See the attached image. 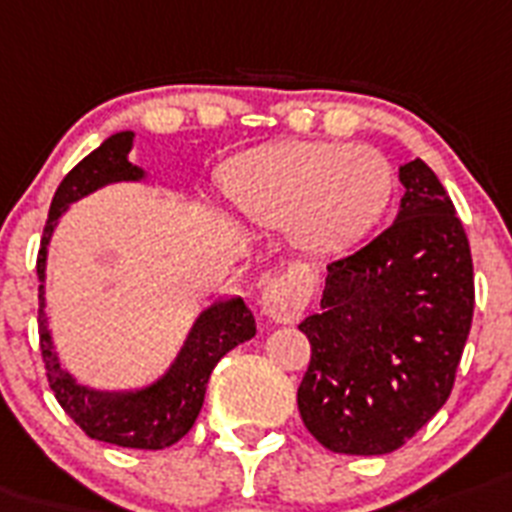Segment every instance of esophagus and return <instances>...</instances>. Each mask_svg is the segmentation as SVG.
<instances>
[{"mask_svg": "<svg viewBox=\"0 0 512 512\" xmlns=\"http://www.w3.org/2000/svg\"><path fill=\"white\" fill-rule=\"evenodd\" d=\"M307 286L296 273H281V276L270 278L263 291V312L276 322H294L307 307Z\"/></svg>", "mask_w": 512, "mask_h": 512, "instance_id": "esophagus-1", "label": "esophagus"}]
</instances>
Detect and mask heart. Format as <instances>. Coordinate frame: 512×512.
I'll list each match as a JSON object with an SVG mask.
<instances>
[{"instance_id": "b5f03b06", "label": "heart", "mask_w": 512, "mask_h": 512, "mask_svg": "<svg viewBox=\"0 0 512 512\" xmlns=\"http://www.w3.org/2000/svg\"><path fill=\"white\" fill-rule=\"evenodd\" d=\"M395 182L388 158L369 145L276 143L236 161L229 195L257 226H286L307 255H336L388 210Z\"/></svg>"}]
</instances>
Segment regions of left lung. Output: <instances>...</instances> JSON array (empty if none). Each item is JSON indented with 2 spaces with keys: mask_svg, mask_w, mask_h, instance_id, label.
<instances>
[{
  "mask_svg": "<svg viewBox=\"0 0 512 512\" xmlns=\"http://www.w3.org/2000/svg\"><path fill=\"white\" fill-rule=\"evenodd\" d=\"M388 229L328 263L320 315L299 325L312 356L296 393L304 427L346 455H385L448 401L474 317L461 218L422 158Z\"/></svg>",
  "mask_w": 512,
  "mask_h": 512,
  "instance_id": "1",
  "label": "left lung"
}]
</instances>
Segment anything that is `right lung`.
Masks as SVG:
<instances>
[{
	"mask_svg": "<svg viewBox=\"0 0 512 512\" xmlns=\"http://www.w3.org/2000/svg\"><path fill=\"white\" fill-rule=\"evenodd\" d=\"M130 148L132 132L111 135L101 148H96L77 163L54 192L36 260V273L41 281L38 286V338H41V356L46 362L49 388L57 395L59 406L90 440L109 442L119 448L161 450L190 432L197 414L203 409L210 372L234 346L255 336L257 328L255 317L242 299L213 304L195 322V328H192L174 367L169 369V375L137 393H96V390L77 385L72 375L59 367L57 354L51 351V336L44 317V268L51 231L67 205L85 197L88 192L109 182H132V179L143 176V171L127 161Z\"/></svg>",
	"mask_w": 512,
	"mask_h": 512,
	"instance_id": "1",
	"label": "right lung"
}]
</instances>
